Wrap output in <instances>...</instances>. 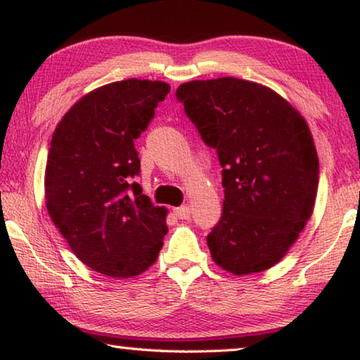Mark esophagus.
<instances>
[{"label": "esophagus", "instance_id": "obj_1", "mask_svg": "<svg viewBox=\"0 0 360 360\" xmlns=\"http://www.w3.org/2000/svg\"><path fill=\"white\" fill-rule=\"evenodd\" d=\"M174 214H175L176 219L186 220L188 217H190V207H188V205H180V207L174 209Z\"/></svg>", "mask_w": 360, "mask_h": 360}]
</instances>
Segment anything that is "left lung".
<instances>
[{
  "label": "left lung",
  "mask_w": 360,
  "mask_h": 360,
  "mask_svg": "<svg viewBox=\"0 0 360 360\" xmlns=\"http://www.w3.org/2000/svg\"><path fill=\"white\" fill-rule=\"evenodd\" d=\"M175 96L223 167L212 260L236 276L269 269L314 210L319 158L308 122L278 92L233 76L184 82Z\"/></svg>",
  "instance_id": "1"
}]
</instances>
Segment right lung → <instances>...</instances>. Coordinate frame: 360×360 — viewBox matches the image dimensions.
Listing matches in <instances>:
<instances>
[{
  "instance_id": "right-lung-1",
  "label": "right lung",
  "mask_w": 360,
  "mask_h": 360,
  "mask_svg": "<svg viewBox=\"0 0 360 360\" xmlns=\"http://www.w3.org/2000/svg\"><path fill=\"white\" fill-rule=\"evenodd\" d=\"M169 92L162 81L110 82L82 96L52 135L46 209L75 255L110 278L145 273L167 234V209L131 180L140 170L134 140Z\"/></svg>"
}]
</instances>
